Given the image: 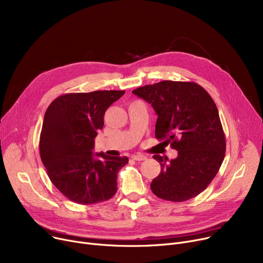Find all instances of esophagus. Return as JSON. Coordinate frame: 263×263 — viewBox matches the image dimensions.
I'll list each match as a JSON object with an SVG mask.
<instances>
[{"instance_id": "1", "label": "esophagus", "mask_w": 263, "mask_h": 263, "mask_svg": "<svg viewBox=\"0 0 263 263\" xmlns=\"http://www.w3.org/2000/svg\"><path fill=\"white\" fill-rule=\"evenodd\" d=\"M132 159H133V160H135V161H145L147 158H146L144 155L137 154V155H134V156H132Z\"/></svg>"}]
</instances>
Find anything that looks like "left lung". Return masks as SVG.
Wrapping results in <instances>:
<instances>
[{"label": "left lung", "mask_w": 263, "mask_h": 263, "mask_svg": "<svg viewBox=\"0 0 263 263\" xmlns=\"http://www.w3.org/2000/svg\"><path fill=\"white\" fill-rule=\"evenodd\" d=\"M153 105L158 116L156 137L171 144L178 157L160 155L161 173L150 184L159 198L185 201L208 186L223 163L225 134L211 96L194 82L162 81L132 91Z\"/></svg>", "instance_id": "left-lung-1"}]
</instances>
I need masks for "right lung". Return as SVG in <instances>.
Here are the masks:
<instances>
[{"instance_id": "obj_1", "label": "right lung", "mask_w": 263, "mask_h": 263, "mask_svg": "<svg viewBox=\"0 0 263 263\" xmlns=\"http://www.w3.org/2000/svg\"><path fill=\"white\" fill-rule=\"evenodd\" d=\"M124 90L66 93L47 108L40 133V158L52 183L69 200L91 204L117 192V173L127 157L93 154L95 137L103 128L107 107Z\"/></svg>"}]
</instances>
